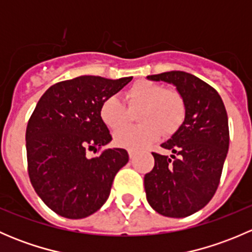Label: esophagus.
Instances as JSON below:
<instances>
[{
	"mask_svg": "<svg viewBox=\"0 0 252 252\" xmlns=\"http://www.w3.org/2000/svg\"><path fill=\"white\" fill-rule=\"evenodd\" d=\"M128 154H129V158H130V159H133L134 157H135V152H134V151H129Z\"/></svg>",
	"mask_w": 252,
	"mask_h": 252,
	"instance_id": "34e87169",
	"label": "esophagus"
}]
</instances>
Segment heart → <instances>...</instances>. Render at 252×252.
<instances>
[{"mask_svg":"<svg viewBox=\"0 0 252 252\" xmlns=\"http://www.w3.org/2000/svg\"><path fill=\"white\" fill-rule=\"evenodd\" d=\"M128 108L117 96H108L101 102L98 116L112 130L124 128L136 113L138 126L122 129L114 134V142L128 150H141L158 140L159 136H172L183 126L187 105L182 94L166 89L151 80H138L124 94Z\"/></svg>","mask_w":252,"mask_h":252,"instance_id":"1","label":"heart"}]
</instances>
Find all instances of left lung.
Wrapping results in <instances>:
<instances>
[{"mask_svg": "<svg viewBox=\"0 0 252 252\" xmlns=\"http://www.w3.org/2000/svg\"><path fill=\"white\" fill-rule=\"evenodd\" d=\"M147 79L173 84L187 105L183 126L161 145L173 155L152 152L155 167L144 178L147 202L166 217H188L210 202L220 184L229 149L227 111L220 94L190 73L172 70Z\"/></svg>", "mask_w": 252, "mask_h": 252, "instance_id": "1", "label": "left lung"}]
</instances>
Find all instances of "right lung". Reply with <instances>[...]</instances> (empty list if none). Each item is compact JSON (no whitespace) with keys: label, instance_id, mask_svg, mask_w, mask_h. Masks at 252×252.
Listing matches in <instances>:
<instances>
[{"label":"right lung","instance_id":"add662e5","mask_svg":"<svg viewBox=\"0 0 252 252\" xmlns=\"http://www.w3.org/2000/svg\"><path fill=\"white\" fill-rule=\"evenodd\" d=\"M131 79L81 75L52 85L37 102L25 133L28 173L40 199L57 215L80 220L107 201L128 152L106 149L88 158L86 151L112 140L98 116L100 105Z\"/></svg>","mask_w":252,"mask_h":252}]
</instances>
